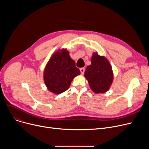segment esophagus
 Masks as SVG:
<instances>
[{"instance_id": "esophagus-1", "label": "esophagus", "mask_w": 149, "mask_h": 149, "mask_svg": "<svg viewBox=\"0 0 149 149\" xmlns=\"http://www.w3.org/2000/svg\"><path fill=\"white\" fill-rule=\"evenodd\" d=\"M80 72H81V74L83 75V74H84V70H85V69L84 68H80Z\"/></svg>"}]
</instances>
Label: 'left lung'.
<instances>
[{
	"label": "left lung",
	"instance_id": "8db88e82",
	"mask_svg": "<svg viewBox=\"0 0 149 149\" xmlns=\"http://www.w3.org/2000/svg\"><path fill=\"white\" fill-rule=\"evenodd\" d=\"M84 77L91 89L96 93L107 92L113 79L110 63L105 57L99 56L97 52L93 54L91 64L86 69Z\"/></svg>",
	"mask_w": 149,
	"mask_h": 149
}]
</instances>
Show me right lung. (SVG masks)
<instances>
[{
  "label": "right lung",
  "mask_w": 149,
  "mask_h": 149,
  "mask_svg": "<svg viewBox=\"0 0 149 149\" xmlns=\"http://www.w3.org/2000/svg\"><path fill=\"white\" fill-rule=\"evenodd\" d=\"M80 74V70L76 68L69 51L62 49L52 55L45 66L43 79L50 92L60 94L68 90L73 79Z\"/></svg>",
  "instance_id": "obj_1"
}]
</instances>
